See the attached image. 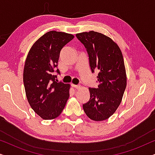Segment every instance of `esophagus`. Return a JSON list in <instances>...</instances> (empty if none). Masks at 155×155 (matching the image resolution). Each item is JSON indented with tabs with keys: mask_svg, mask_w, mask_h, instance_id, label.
Instances as JSON below:
<instances>
[{
	"mask_svg": "<svg viewBox=\"0 0 155 155\" xmlns=\"http://www.w3.org/2000/svg\"><path fill=\"white\" fill-rule=\"evenodd\" d=\"M73 87L74 88L78 90V89H80V87H81V85H80V84H73Z\"/></svg>",
	"mask_w": 155,
	"mask_h": 155,
	"instance_id": "obj_1",
	"label": "esophagus"
}]
</instances>
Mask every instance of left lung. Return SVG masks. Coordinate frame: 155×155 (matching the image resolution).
<instances>
[{"instance_id": "8db88e82", "label": "left lung", "mask_w": 155, "mask_h": 155, "mask_svg": "<svg viewBox=\"0 0 155 155\" xmlns=\"http://www.w3.org/2000/svg\"><path fill=\"white\" fill-rule=\"evenodd\" d=\"M85 47L92 73L98 70V87H89L90 98L82 105L90 119L100 121L113 115L121 102L126 87L124 58L118 46L111 38L90 31L76 35Z\"/></svg>"}]
</instances>
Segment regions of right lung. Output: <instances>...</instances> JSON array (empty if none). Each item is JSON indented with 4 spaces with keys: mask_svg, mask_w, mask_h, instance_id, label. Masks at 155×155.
I'll return each instance as SVG.
<instances>
[{
    "mask_svg": "<svg viewBox=\"0 0 155 155\" xmlns=\"http://www.w3.org/2000/svg\"><path fill=\"white\" fill-rule=\"evenodd\" d=\"M71 34L50 31L41 36L27 54L23 82L29 105L45 120L58 117L69 98L70 84L56 80V68L61 51L71 41Z\"/></svg>",
    "mask_w": 155,
    "mask_h": 155,
    "instance_id": "add662e5",
    "label": "right lung"
}]
</instances>
